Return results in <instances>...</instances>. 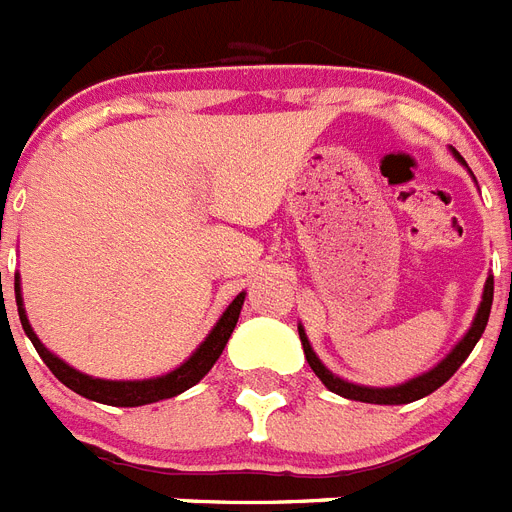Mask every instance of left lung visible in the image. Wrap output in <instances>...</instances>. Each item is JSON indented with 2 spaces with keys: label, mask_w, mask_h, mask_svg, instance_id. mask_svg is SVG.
I'll return each instance as SVG.
<instances>
[{
  "label": "left lung",
  "mask_w": 512,
  "mask_h": 512,
  "mask_svg": "<svg viewBox=\"0 0 512 512\" xmlns=\"http://www.w3.org/2000/svg\"><path fill=\"white\" fill-rule=\"evenodd\" d=\"M452 153H455L457 161L463 163L465 169H468V163L463 161V155L457 153V150H452ZM492 298H494V277L489 275L484 285V296H481V304H478V312L476 317H473V322H470L468 333L455 343V349L449 351L439 365L431 367V370L423 372V375H418V378L404 380V383H399V386H386V388L359 386V383H349V380L338 378V375L327 370V367L322 365V359L314 354L312 343H309V338H306L304 325H298V335H301V346H304L306 362H309L314 375H317V378L325 383V388H330L333 394L343 396V399H354V402H367V404H410L423 399V396L433 394L436 388L444 386V383H447L457 370H460V365L468 359V354L473 351L478 338L484 335L486 322H489V312H492Z\"/></svg>",
  "instance_id": "8db88e82"
}]
</instances>
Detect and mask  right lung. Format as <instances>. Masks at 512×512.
Segmentation results:
<instances>
[{"mask_svg":"<svg viewBox=\"0 0 512 512\" xmlns=\"http://www.w3.org/2000/svg\"><path fill=\"white\" fill-rule=\"evenodd\" d=\"M2 277V275H0ZM2 288V285H0ZM245 293H237L232 298V304L222 312V317L216 320V325L211 327V333L203 338L198 349L192 351L190 357L182 362L179 367H174L171 372H163V375H155V378H142V380H105V378H92L87 372L76 370L68 362L52 354V351L39 341V335L34 333V327L28 322L26 306H23V293H20V277L15 275V304H18V317L20 325L26 330V335L34 343V349L39 351V357L44 359V365L52 370L63 386H68L71 391H76L84 399H92V402L110 404V407H142V404L161 402V399H171V396L182 394L187 388H192L195 383L206 378V372L216 365V359L222 357L224 346L230 341L232 330L237 325V317H240V309H243Z\"/></svg>","mask_w":512,"mask_h":512,"instance_id":"obj_1","label":"right lung"}]
</instances>
